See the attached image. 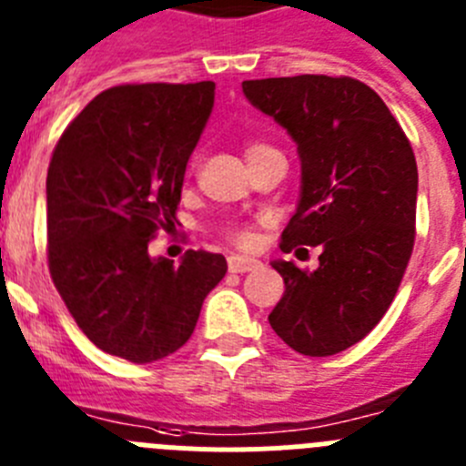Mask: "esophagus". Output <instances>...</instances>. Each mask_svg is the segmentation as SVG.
Returning a JSON list of instances; mask_svg holds the SVG:
<instances>
[{"instance_id": "34e87169", "label": "esophagus", "mask_w": 466, "mask_h": 466, "mask_svg": "<svg viewBox=\"0 0 466 466\" xmlns=\"http://www.w3.org/2000/svg\"><path fill=\"white\" fill-rule=\"evenodd\" d=\"M258 266H261V261H258V258H251V256H240V254L228 256L230 272H249V270H256Z\"/></svg>"}]
</instances>
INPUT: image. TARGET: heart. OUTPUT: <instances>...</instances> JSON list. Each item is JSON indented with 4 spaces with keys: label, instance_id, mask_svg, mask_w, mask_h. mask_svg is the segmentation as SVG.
Segmentation results:
<instances>
[{
    "label": "heart",
    "instance_id": "b5f03b06",
    "mask_svg": "<svg viewBox=\"0 0 466 466\" xmlns=\"http://www.w3.org/2000/svg\"><path fill=\"white\" fill-rule=\"evenodd\" d=\"M254 147H261V145H254ZM254 147H249V149H254ZM249 149H247V152H249ZM233 238H236V240H240V242H245L249 236H247L245 230H236V233H233Z\"/></svg>",
    "mask_w": 466,
    "mask_h": 466
}]
</instances>
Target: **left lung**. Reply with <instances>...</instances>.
<instances>
[{
    "instance_id": "left-lung-1",
    "label": "left lung",
    "mask_w": 466,
    "mask_h": 466,
    "mask_svg": "<svg viewBox=\"0 0 466 466\" xmlns=\"http://www.w3.org/2000/svg\"><path fill=\"white\" fill-rule=\"evenodd\" d=\"M242 92L298 145L300 198L281 251L321 247L311 272L272 261L286 289L268 321L293 351L332 356L372 330L398 293L416 238V157L360 80H245Z\"/></svg>"
}]
</instances>
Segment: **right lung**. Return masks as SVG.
<instances>
[{
  "mask_svg": "<svg viewBox=\"0 0 466 466\" xmlns=\"http://www.w3.org/2000/svg\"><path fill=\"white\" fill-rule=\"evenodd\" d=\"M215 106V83L119 85L66 127L46 180L48 266L92 344L155 362L185 344L226 258L189 249L152 258L157 228L175 226L187 161Z\"/></svg>",
  "mask_w": 466,
  "mask_h": 466,
  "instance_id": "obj_1",
  "label": "right lung"
}]
</instances>
